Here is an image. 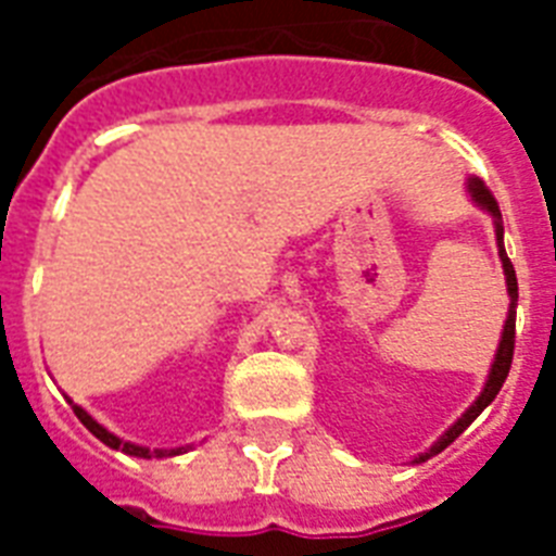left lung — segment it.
Instances as JSON below:
<instances>
[{
  "label": "left lung",
  "instance_id": "obj_1",
  "mask_svg": "<svg viewBox=\"0 0 556 556\" xmlns=\"http://www.w3.org/2000/svg\"><path fill=\"white\" fill-rule=\"evenodd\" d=\"M470 192H473L476 204H482L488 213H491L493 218H496V244H500V260H502V268H505V279H508V294H510V312H508V320H505V331H502V343H500V352H496V361H493V369H491V378H488V383H484V392L479 397H476V404L467 409L462 418H458L453 427H450L444 435H441L439 444H432L430 453H424V456L415 458V465H421V462H427L430 456H439L441 450L447 447V444H453V441L462 435V432L470 427V424L476 421V415L482 413L484 406L491 404L493 397L500 395L502 383H505V378H508L510 371V361H514V343H517V300H519V286H517V270H514V265H510L508 253H505V242H502V233H505V227H502V213H500V204H496V199H493V192L488 190V187L479 181V178H473L470 181Z\"/></svg>",
  "mask_w": 556,
  "mask_h": 556
}]
</instances>
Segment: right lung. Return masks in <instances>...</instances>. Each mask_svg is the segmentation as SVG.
Here are the masks:
<instances>
[{"mask_svg":"<svg viewBox=\"0 0 556 556\" xmlns=\"http://www.w3.org/2000/svg\"><path fill=\"white\" fill-rule=\"evenodd\" d=\"M74 415L80 418L83 427L91 432V435H98L106 447L112 450H124V453H129V456H141V458H152V456H176V453H181V450H147V447H138V444H129V441H121L117 435H112L109 430H103L94 418H91L86 409H80V406L74 404Z\"/></svg>","mask_w":556,"mask_h":556,"instance_id":"right-lung-1","label":"right lung"}]
</instances>
